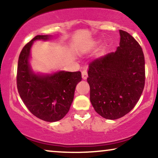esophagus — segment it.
I'll return each instance as SVG.
<instances>
[{"mask_svg":"<svg viewBox=\"0 0 158 158\" xmlns=\"http://www.w3.org/2000/svg\"><path fill=\"white\" fill-rule=\"evenodd\" d=\"M82 77H83V80H86L88 77V73L85 70L82 71Z\"/></svg>","mask_w":158,"mask_h":158,"instance_id":"1","label":"esophagus"}]
</instances>
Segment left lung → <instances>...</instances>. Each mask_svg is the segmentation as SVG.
<instances>
[{"label":"left lung","mask_w":158,"mask_h":158,"mask_svg":"<svg viewBox=\"0 0 158 158\" xmlns=\"http://www.w3.org/2000/svg\"><path fill=\"white\" fill-rule=\"evenodd\" d=\"M119 46L89 64L87 81L95 111L106 119L128 114L144 90V57L142 47L127 31L119 30Z\"/></svg>","instance_id":"left-lung-1"}]
</instances>
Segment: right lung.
Segmentation results:
<instances>
[{"instance_id":"right-lung-1","label":"right lung","mask_w":158,"mask_h":158,"mask_svg":"<svg viewBox=\"0 0 158 158\" xmlns=\"http://www.w3.org/2000/svg\"><path fill=\"white\" fill-rule=\"evenodd\" d=\"M48 35H37L23 47L19 57L17 88L21 98L32 114L45 122L62 119L68 114L81 73L58 71L35 74L29 64L30 50L34 41L47 40Z\"/></svg>"}]
</instances>
